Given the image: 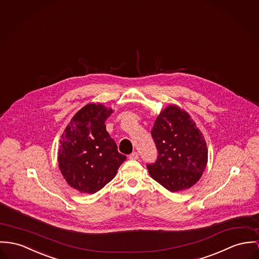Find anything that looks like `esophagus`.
<instances>
[{
	"mask_svg": "<svg viewBox=\"0 0 259 259\" xmlns=\"http://www.w3.org/2000/svg\"><path fill=\"white\" fill-rule=\"evenodd\" d=\"M139 158V154L137 152H133L132 154L129 155V159H137Z\"/></svg>",
	"mask_w": 259,
	"mask_h": 259,
	"instance_id": "esophagus-1",
	"label": "esophagus"
}]
</instances>
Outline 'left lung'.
<instances>
[{
	"mask_svg": "<svg viewBox=\"0 0 259 259\" xmlns=\"http://www.w3.org/2000/svg\"><path fill=\"white\" fill-rule=\"evenodd\" d=\"M151 134L158 158L154 163H147L150 176L171 192L193 186L206 167L208 150L190 115L169 105L160 112Z\"/></svg>",
	"mask_w": 259,
	"mask_h": 259,
	"instance_id": "left-lung-1",
	"label": "left lung"
}]
</instances>
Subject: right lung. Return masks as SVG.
<instances>
[{
	"mask_svg": "<svg viewBox=\"0 0 259 259\" xmlns=\"http://www.w3.org/2000/svg\"><path fill=\"white\" fill-rule=\"evenodd\" d=\"M111 113L110 108L100 103H90L75 114L61 137V174L80 192H98L114 179L126 159L105 128V120Z\"/></svg>",
	"mask_w": 259,
	"mask_h": 259,
	"instance_id": "obj_1",
	"label": "right lung"
}]
</instances>
